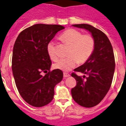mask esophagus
Returning a JSON list of instances; mask_svg holds the SVG:
<instances>
[{"label":"esophagus","instance_id":"obj_1","mask_svg":"<svg viewBox=\"0 0 126 126\" xmlns=\"http://www.w3.org/2000/svg\"><path fill=\"white\" fill-rule=\"evenodd\" d=\"M64 78H66V77H69V76H70V75L69 74V73H67L66 72H64Z\"/></svg>","mask_w":126,"mask_h":126}]
</instances>
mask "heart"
<instances>
[{
  "label": "heart",
  "instance_id": "1",
  "mask_svg": "<svg viewBox=\"0 0 126 126\" xmlns=\"http://www.w3.org/2000/svg\"><path fill=\"white\" fill-rule=\"evenodd\" d=\"M60 38L69 46L67 57L54 64L57 69L68 71L73 68L76 64H84L90 58L94 49L95 42L93 36L90 34H84L75 29H69L62 33ZM47 53L52 61L58 59L55 47L53 42H49L47 47Z\"/></svg>",
  "mask_w": 126,
  "mask_h": 126
}]
</instances>
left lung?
Here are the masks:
<instances>
[{
    "instance_id": "8db88e82",
    "label": "left lung",
    "mask_w": 126,
    "mask_h": 126,
    "mask_svg": "<svg viewBox=\"0 0 126 126\" xmlns=\"http://www.w3.org/2000/svg\"><path fill=\"white\" fill-rule=\"evenodd\" d=\"M73 26L89 31L94 39V49L90 58L74 70L86 77L71 73L77 81L76 86L71 89L73 100L81 106L92 108L102 101L111 85L115 67L113 47L105 33L97 28L86 24Z\"/></svg>"
}]
</instances>
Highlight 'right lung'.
Returning <instances> with one entry per match:
<instances>
[{"label": "right lung", "instance_id": "obj_1", "mask_svg": "<svg viewBox=\"0 0 126 126\" xmlns=\"http://www.w3.org/2000/svg\"><path fill=\"white\" fill-rule=\"evenodd\" d=\"M64 29L61 25L37 24L20 32L15 40L13 75L20 96L31 106L40 108L51 102L55 86L63 79L61 70L50 71L47 47L56 33Z\"/></svg>", "mask_w": 126, "mask_h": 126}]
</instances>
